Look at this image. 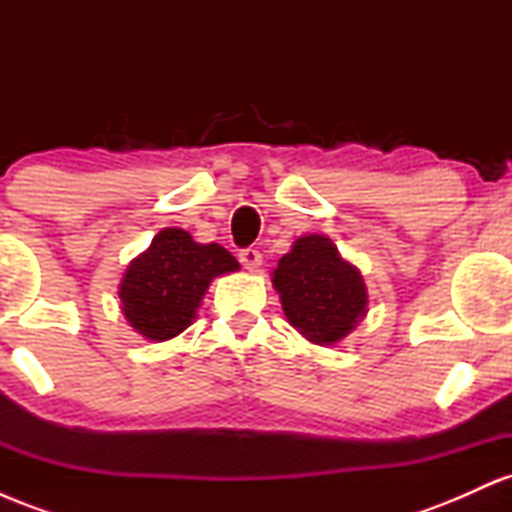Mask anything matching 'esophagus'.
<instances>
[{"instance_id": "34e87169", "label": "esophagus", "mask_w": 512, "mask_h": 512, "mask_svg": "<svg viewBox=\"0 0 512 512\" xmlns=\"http://www.w3.org/2000/svg\"><path fill=\"white\" fill-rule=\"evenodd\" d=\"M238 257H240V262H243V267L248 269V272H260V264H262L260 250L245 248V250H240Z\"/></svg>"}]
</instances>
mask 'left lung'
I'll return each mask as SVG.
<instances>
[{
	"label": "left lung",
	"mask_w": 512,
	"mask_h": 512,
	"mask_svg": "<svg viewBox=\"0 0 512 512\" xmlns=\"http://www.w3.org/2000/svg\"><path fill=\"white\" fill-rule=\"evenodd\" d=\"M286 320L308 342L339 344L368 313L366 281L327 236H301L272 272Z\"/></svg>",
	"instance_id": "left-lung-1"
}]
</instances>
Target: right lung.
Segmentation results:
<instances>
[{"mask_svg":"<svg viewBox=\"0 0 512 512\" xmlns=\"http://www.w3.org/2000/svg\"><path fill=\"white\" fill-rule=\"evenodd\" d=\"M236 257L219 243H195L182 228H161L122 274L120 310L149 342H168L195 322L216 276L238 272Z\"/></svg>","mask_w":512,"mask_h":512,"instance_id":"add662e5","label":"right lung"}]
</instances>
